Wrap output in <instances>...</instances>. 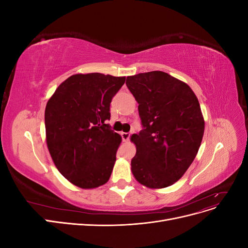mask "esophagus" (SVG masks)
I'll return each mask as SVG.
<instances>
[{"instance_id":"34e87169","label":"esophagus","mask_w":248,"mask_h":248,"mask_svg":"<svg viewBox=\"0 0 248 248\" xmlns=\"http://www.w3.org/2000/svg\"><path fill=\"white\" fill-rule=\"evenodd\" d=\"M121 136H122L123 141H125V142L128 141L129 139H130V133H129V132H122Z\"/></svg>"}]
</instances>
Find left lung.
Listing matches in <instances>:
<instances>
[{"mask_svg": "<svg viewBox=\"0 0 248 248\" xmlns=\"http://www.w3.org/2000/svg\"><path fill=\"white\" fill-rule=\"evenodd\" d=\"M126 86L139 103L142 129L132 134L137 147L131 170L149 188L176 183L196 158L205 121L191 88L163 71L127 77Z\"/></svg>", "mask_w": 248, "mask_h": 248, "instance_id": "obj_1", "label": "left lung"}]
</instances>
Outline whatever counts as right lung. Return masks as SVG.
Here are the masks:
<instances>
[{
    "instance_id": "1",
    "label": "right lung",
    "mask_w": 248,
    "mask_h": 248,
    "mask_svg": "<svg viewBox=\"0 0 248 248\" xmlns=\"http://www.w3.org/2000/svg\"><path fill=\"white\" fill-rule=\"evenodd\" d=\"M125 77L73 74L60 85L46 108V145L59 171L82 189L106 184L122 138L109 129V106Z\"/></svg>"
}]
</instances>
